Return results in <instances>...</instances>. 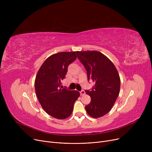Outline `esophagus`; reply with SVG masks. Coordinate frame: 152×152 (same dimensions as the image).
Instances as JSON below:
<instances>
[{"label": "esophagus", "instance_id": "34e87169", "mask_svg": "<svg viewBox=\"0 0 152 152\" xmlns=\"http://www.w3.org/2000/svg\"><path fill=\"white\" fill-rule=\"evenodd\" d=\"M85 91H84V90H82L81 92H80V94H81V95H84L85 94Z\"/></svg>", "mask_w": 152, "mask_h": 152}]
</instances>
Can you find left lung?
Listing matches in <instances>:
<instances>
[{
  "mask_svg": "<svg viewBox=\"0 0 152 152\" xmlns=\"http://www.w3.org/2000/svg\"><path fill=\"white\" fill-rule=\"evenodd\" d=\"M77 58L84 66L87 79L95 82L91 91L86 90L91 101L85 107L92 118L104 116L111 110L120 91V77L112 63L105 55L96 50L77 51Z\"/></svg>",
  "mask_w": 152,
  "mask_h": 152,
  "instance_id": "left-lung-1",
  "label": "left lung"
}]
</instances>
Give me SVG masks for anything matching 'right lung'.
<instances>
[{
    "mask_svg": "<svg viewBox=\"0 0 152 152\" xmlns=\"http://www.w3.org/2000/svg\"><path fill=\"white\" fill-rule=\"evenodd\" d=\"M76 58V52L53 54L45 60L36 76L35 91L40 104L47 114L57 119L68 118L80 95L78 91L60 87L68 66Z\"/></svg>",
    "mask_w": 152,
    "mask_h": 152,
    "instance_id": "right-lung-1",
    "label": "right lung"
}]
</instances>
